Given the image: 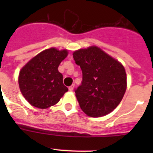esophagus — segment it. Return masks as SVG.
<instances>
[{
  "label": "esophagus",
  "mask_w": 153,
  "mask_h": 153,
  "mask_svg": "<svg viewBox=\"0 0 153 153\" xmlns=\"http://www.w3.org/2000/svg\"><path fill=\"white\" fill-rule=\"evenodd\" d=\"M74 86H75V85H74V84H73V85H71L70 86H69V90L72 92L73 90H74Z\"/></svg>",
  "instance_id": "34e87169"
}]
</instances>
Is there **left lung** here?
I'll use <instances>...</instances> for the list:
<instances>
[{"label":"left lung","mask_w":153,"mask_h":153,"mask_svg":"<svg viewBox=\"0 0 153 153\" xmlns=\"http://www.w3.org/2000/svg\"><path fill=\"white\" fill-rule=\"evenodd\" d=\"M83 73L82 84L75 90L81 109L90 117H101L120 103L127 87L123 65L97 46L73 53Z\"/></svg>","instance_id":"8db88e82"}]
</instances>
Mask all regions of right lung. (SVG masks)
Wrapping results in <instances>:
<instances>
[{"label":"right lung","mask_w":153,"mask_h":153,"mask_svg":"<svg viewBox=\"0 0 153 153\" xmlns=\"http://www.w3.org/2000/svg\"><path fill=\"white\" fill-rule=\"evenodd\" d=\"M68 55V50L46 49L30 60L20 70L19 88L31 106L47 109L57 103L68 91L58 67Z\"/></svg>","instance_id":"add662e5"}]
</instances>
